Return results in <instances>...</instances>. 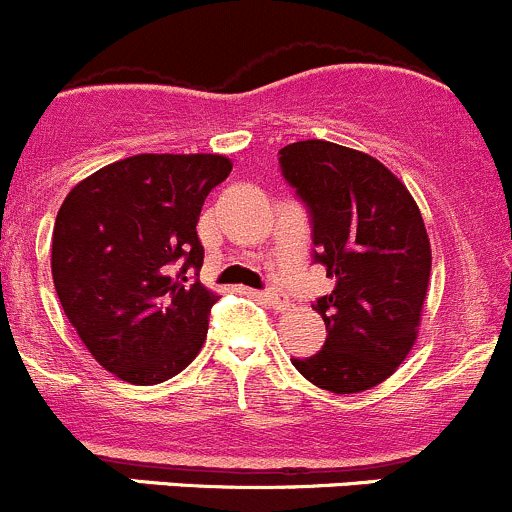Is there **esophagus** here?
I'll use <instances>...</instances> for the list:
<instances>
[{
    "instance_id": "obj_1",
    "label": "esophagus",
    "mask_w": 512,
    "mask_h": 512,
    "mask_svg": "<svg viewBox=\"0 0 512 512\" xmlns=\"http://www.w3.org/2000/svg\"><path fill=\"white\" fill-rule=\"evenodd\" d=\"M263 298L268 301V306L276 308V311H283L288 306V293L281 291V288H266L263 291Z\"/></svg>"
}]
</instances>
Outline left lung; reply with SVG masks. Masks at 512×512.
Here are the masks:
<instances>
[{
  "label": "left lung",
  "mask_w": 512,
  "mask_h": 512,
  "mask_svg": "<svg viewBox=\"0 0 512 512\" xmlns=\"http://www.w3.org/2000/svg\"><path fill=\"white\" fill-rule=\"evenodd\" d=\"M278 166L306 206L313 263L333 281V291L313 303L326 343L291 363L323 391H368L416 343L430 278L423 216L381 161L348 146L296 141L278 151Z\"/></svg>",
  "instance_id": "obj_1"
}]
</instances>
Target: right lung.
<instances>
[{
  "mask_svg": "<svg viewBox=\"0 0 512 512\" xmlns=\"http://www.w3.org/2000/svg\"><path fill=\"white\" fill-rule=\"evenodd\" d=\"M231 174L219 154H139L74 186L52 234V276L69 323L121 381L154 386L204 346L211 306L196 224Z\"/></svg>",
  "mask_w": 512,
  "mask_h": 512,
  "instance_id": "obj_1",
  "label": "right lung"
}]
</instances>
